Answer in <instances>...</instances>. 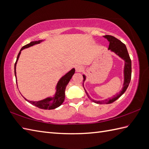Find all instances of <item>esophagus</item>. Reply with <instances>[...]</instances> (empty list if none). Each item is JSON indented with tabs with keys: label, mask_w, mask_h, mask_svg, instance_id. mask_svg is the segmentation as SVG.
<instances>
[{
	"label": "esophagus",
	"mask_w": 149,
	"mask_h": 149,
	"mask_svg": "<svg viewBox=\"0 0 149 149\" xmlns=\"http://www.w3.org/2000/svg\"><path fill=\"white\" fill-rule=\"evenodd\" d=\"M83 67L81 66V65H76L75 66V70L77 72H81L83 70Z\"/></svg>",
	"instance_id": "obj_1"
}]
</instances>
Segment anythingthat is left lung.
<instances>
[{"instance_id": "obj_1", "label": "left lung", "mask_w": 149, "mask_h": 149, "mask_svg": "<svg viewBox=\"0 0 149 149\" xmlns=\"http://www.w3.org/2000/svg\"><path fill=\"white\" fill-rule=\"evenodd\" d=\"M103 37L106 38V39L109 41L110 43L109 49L114 52V53L117 54L118 56H119L125 61V65H124V82L123 84V88L122 89V90L119 92V94L114 96L112 98L105 100H102V101H96V100L91 99L90 98V96L88 94V93L86 92L85 89L84 90L86 91V95L88 96V97L89 98V99H90L92 102L96 103H98V104H103V103H105V104H109V103H112L113 102H115L116 100H117L119 97H120V96L124 94V92L126 91L127 87H128L131 79V61L125 44H123L121 41L117 39V38L113 36L106 35ZM83 78H84V79H83V82H84L86 79V77L84 75H83ZM83 87H84V86H83Z\"/></svg>"}]
</instances>
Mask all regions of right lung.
Wrapping results in <instances>:
<instances>
[{
  "label": "right lung",
  "instance_id": "1",
  "mask_svg": "<svg viewBox=\"0 0 149 149\" xmlns=\"http://www.w3.org/2000/svg\"><path fill=\"white\" fill-rule=\"evenodd\" d=\"M40 42H42V40L33 41V42H31L30 44H28L22 47V49H21L19 53L18 54V56H17L16 63L15 64V77H16V66L17 61H18V58L19 57V55L21 54V51L24 49H25V48L32 46L35 44H39ZM74 73H75V69L72 68L70 71H69L67 74H65L64 76H63V77H62L60 79V81H58L57 86H56V94H55L53 98H47L46 99L40 100V101H38V102L29 101V100H26L25 98H25L28 102L31 103V104L35 105L36 107H38V108H40L41 109L51 110V109H54L57 108V107H60L64 102L65 88H66L68 83L69 82V81H70L72 75L74 74Z\"/></svg>",
  "mask_w": 149,
  "mask_h": 149
}]
</instances>
